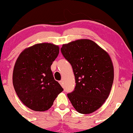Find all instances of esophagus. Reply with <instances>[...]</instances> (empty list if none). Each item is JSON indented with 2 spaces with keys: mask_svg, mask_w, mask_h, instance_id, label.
Instances as JSON below:
<instances>
[{
  "mask_svg": "<svg viewBox=\"0 0 133 133\" xmlns=\"http://www.w3.org/2000/svg\"><path fill=\"white\" fill-rule=\"evenodd\" d=\"M59 83H60V85H61L62 86V87L64 86V85H63V81H60V82H59Z\"/></svg>",
  "mask_w": 133,
  "mask_h": 133,
  "instance_id": "obj_1",
  "label": "esophagus"
}]
</instances>
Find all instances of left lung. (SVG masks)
<instances>
[{
  "label": "left lung",
  "instance_id": "1",
  "mask_svg": "<svg viewBox=\"0 0 133 133\" xmlns=\"http://www.w3.org/2000/svg\"><path fill=\"white\" fill-rule=\"evenodd\" d=\"M63 57L70 63L76 86L67 94L79 113L88 114L100 108L108 98L114 82V67L106 51L89 39L64 44Z\"/></svg>",
  "mask_w": 133,
  "mask_h": 133
}]
</instances>
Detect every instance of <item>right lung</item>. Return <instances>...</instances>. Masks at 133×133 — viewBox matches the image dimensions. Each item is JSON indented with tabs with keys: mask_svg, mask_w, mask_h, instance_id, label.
<instances>
[{
	"mask_svg": "<svg viewBox=\"0 0 133 133\" xmlns=\"http://www.w3.org/2000/svg\"><path fill=\"white\" fill-rule=\"evenodd\" d=\"M59 54V47L42 43L24 50L16 61L13 85L23 103L35 111L47 110L63 91L54 79L51 66Z\"/></svg>",
	"mask_w": 133,
	"mask_h": 133,
	"instance_id": "1",
	"label": "right lung"
}]
</instances>
